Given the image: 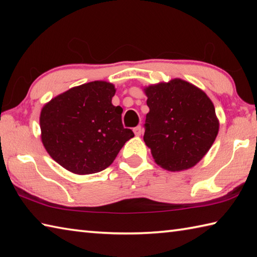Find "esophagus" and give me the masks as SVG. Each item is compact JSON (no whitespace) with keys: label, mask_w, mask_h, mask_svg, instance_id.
<instances>
[{"label":"esophagus","mask_w":257,"mask_h":257,"mask_svg":"<svg viewBox=\"0 0 257 257\" xmlns=\"http://www.w3.org/2000/svg\"><path fill=\"white\" fill-rule=\"evenodd\" d=\"M133 132H134L135 135H136V136H141V135H142V128L138 125V127H135L133 129Z\"/></svg>","instance_id":"obj_1"}]
</instances>
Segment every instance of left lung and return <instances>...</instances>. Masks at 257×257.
Returning <instances> with one entry per match:
<instances>
[{"label":"left lung","mask_w":257,"mask_h":257,"mask_svg":"<svg viewBox=\"0 0 257 257\" xmlns=\"http://www.w3.org/2000/svg\"><path fill=\"white\" fill-rule=\"evenodd\" d=\"M144 93L150 107L144 142L155 163L173 172L195 167L219 133L210 97L180 78L147 86Z\"/></svg>","instance_id":"obj_1"}]
</instances>
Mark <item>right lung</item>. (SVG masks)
<instances>
[{
	"mask_svg": "<svg viewBox=\"0 0 257 257\" xmlns=\"http://www.w3.org/2000/svg\"><path fill=\"white\" fill-rule=\"evenodd\" d=\"M111 82L96 80L72 87L43 106L41 138L55 162L76 175L110 167L135 135L123 128L122 107L114 106Z\"/></svg>",
	"mask_w": 257,
	"mask_h": 257,
	"instance_id": "obj_1",
	"label": "right lung"
}]
</instances>
